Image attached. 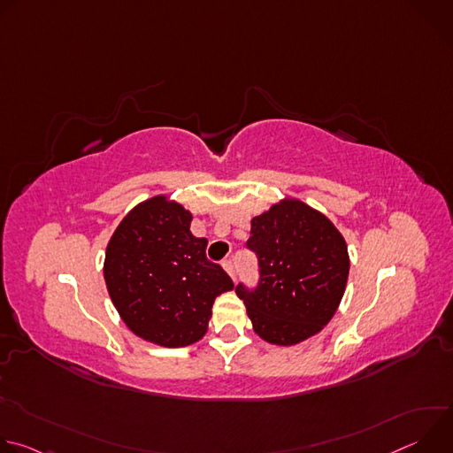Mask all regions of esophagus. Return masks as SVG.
<instances>
[{
    "label": "esophagus",
    "instance_id": "34e87169",
    "mask_svg": "<svg viewBox=\"0 0 453 453\" xmlns=\"http://www.w3.org/2000/svg\"><path fill=\"white\" fill-rule=\"evenodd\" d=\"M222 267L227 271V274L233 278V281H236V269H234V264L231 262V260H226L224 264H222Z\"/></svg>",
    "mask_w": 453,
    "mask_h": 453
}]
</instances>
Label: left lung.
Returning <instances> with one entry per match:
<instances>
[{"label":"left lung","mask_w":453,"mask_h":453,"mask_svg":"<svg viewBox=\"0 0 453 453\" xmlns=\"http://www.w3.org/2000/svg\"><path fill=\"white\" fill-rule=\"evenodd\" d=\"M245 247L257 257L260 280L234 290L257 335L292 346L328 325L344 296L349 257L325 215L296 199L274 204L250 220Z\"/></svg>","instance_id":"8db88e82"}]
</instances>
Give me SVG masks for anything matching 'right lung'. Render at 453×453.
Returning a JSON list of instances; mask_svg holds the SVG:
<instances>
[{
	"label": "right lung",
	"instance_id": "add662e5",
	"mask_svg": "<svg viewBox=\"0 0 453 453\" xmlns=\"http://www.w3.org/2000/svg\"><path fill=\"white\" fill-rule=\"evenodd\" d=\"M189 222L180 204L152 197L119 222L105 250L104 278L119 317L138 337L166 348L203 339L217 296L234 287Z\"/></svg>",
	"mask_w": 453,
	"mask_h": 453
}]
</instances>
